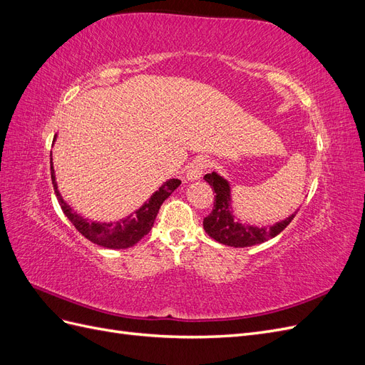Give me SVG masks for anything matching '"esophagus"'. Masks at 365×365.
<instances>
[{"label":"esophagus","instance_id":"1","mask_svg":"<svg viewBox=\"0 0 365 365\" xmlns=\"http://www.w3.org/2000/svg\"><path fill=\"white\" fill-rule=\"evenodd\" d=\"M207 168H208V161L205 158H196L195 161H192L189 164V168H187V172H185L187 181L200 180Z\"/></svg>","mask_w":365,"mask_h":365}]
</instances>
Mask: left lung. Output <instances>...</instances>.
<instances>
[{
	"label": "left lung",
	"instance_id": "8db88e82",
	"mask_svg": "<svg viewBox=\"0 0 365 365\" xmlns=\"http://www.w3.org/2000/svg\"><path fill=\"white\" fill-rule=\"evenodd\" d=\"M204 180L212 185V189L216 193L212 213L204 217V230L210 237L222 245L245 248L267 242L282 233L291 224V220L297 213H292L289 217H286L271 227H254L242 224L235 217L233 210H231L230 182L216 172L207 173Z\"/></svg>",
	"mask_w": 365,
	"mask_h": 365
}]
</instances>
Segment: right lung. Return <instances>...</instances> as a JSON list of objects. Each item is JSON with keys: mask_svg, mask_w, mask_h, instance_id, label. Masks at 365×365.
<instances>
[{"mask_svg": "<svg viewBox=\"0 0 365 365\" xmlns=\"http://www.w3.org/2000/svg\"><path fill=\"white\" fill-rule=\"evenodd\" d=\"M54 140H56V135H54ZM51 181L62 212L70 219V222L76 227V230L88 240H91L93 244L111 250H125L129 247H134L141 237H145L153 227V222H155V217L158 215L161 204L168 200V197L175 192L176 187L181 184L180 180L165 181L145 204L138 210H135L134 213L120 220H115V222H93V220L83 219L81 215H77L74 210L63 201V197L58 190L53 161Z\"/></svg>", "mask_w": 365, "mask_h": 365, "instance_id": "right-lung-1", "label": "right lung"}]
</instances>
